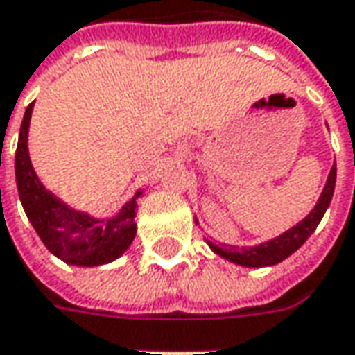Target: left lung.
<instances>
[{
  "label": "left lung",
  "instance_id": "8db88e82",
  "mask_svg": "<svg viewBox=\"0 0 355 355\" xmlns=\"http://www.w3.org/2000/svg\"><path fill=\"white\" fill-rule=\"evenodd\" d=\"M336 185V164L328 173L326 185L322 189L320 199L314 205V209L308 213L306 217L291 227L288 231H284L279 237L270 239L266 243L254 245V247H235V245H213L211 241H207V245L211 247L213 252H217L219 257H223L227 261L235 263L241 266H251V268H259V266H272L282 263L286 257H291L294 251H298L306 239L316 231V227L322 221L324 213L328 209L332 196H334Z\"/></svg>",
  "mask_w": 355,
  "mask_h": 355
}]
</instances>
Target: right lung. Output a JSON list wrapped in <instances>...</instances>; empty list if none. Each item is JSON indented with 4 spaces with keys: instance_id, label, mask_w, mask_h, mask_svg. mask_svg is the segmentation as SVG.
<instances>
[{
    "instance_id": "right-lung-1",
    "label": "right lung",
    "mask_w": 355,
    "mask_h": 355,
    "mask_svg": "<svg viewBox=\"0 0 355 355\" xmlns=\"http://www.w3.org/2000/svg\"><path fill=\"white\" fill-rule=\"evenodd\" d=\"M33 104L25 110L15 152V180L27 219L49 251L64 263L76 266L106 265L126 251L136 237V199L142 196V191H138L116 217L110 219H94L87 213L71 209L61 199L55 198L39 182L29 159L27 132Z\"/></svg>"
}]
</instances>
